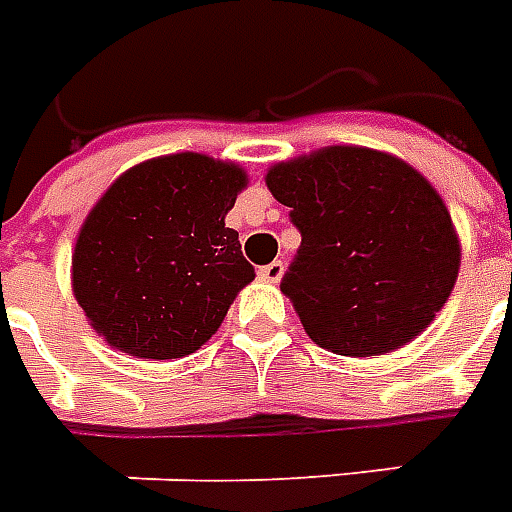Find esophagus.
Returning a JSON list of instances; mask_svg holds the SVG:
<instances>
[{
    "mask_svg": "<svg viewBox=\"0 0 512 512\" xmlns=\"http://www.w3.org/2000/svg\"><path fill=\"white\" fill-rule=\"evenodd\" d=\"M285 274V263L282 260H274V263H268V266L257 268V276L263 279V282H279Z\"/></svg>",
    "mask_w": 512,
    "mask_h": 512,
    "instance_id": "esophagus-1",
    "label": "esophagus"
}]
</instances>
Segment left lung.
<instances>
[{"label":"left lung","mask_w":512,"mask_h":512,"mask_svg":"<svg viewBox=\"0 0 512 512\" xmlns=\"http://www.w3.org/2000/svg\"><path fill=\"white\" fill-rule=\"evenodd\" d=\"M266 184L301 233L282 293L309 339L369 358L429 328L456 285L461 249L418 170L382 151L328 146L274 165Z\"/></svg>","instance_id":"left-lung-1"}]
</instances>
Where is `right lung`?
I'll use <instances>...</instances> for the list:
<instances>
[{
  "label": "right lung",
  "mask_w": 512,
  "mask_h": 512,
  "mask_svg": "<svg viewBox=\"0 0 512 512\" xmlns=\"http://www.w3.org/2000/svg\"><path fill=\"white\" fill-rule=\"evenodd\" d=\"M244 170L203 154L140 162L78 233L73 290L94 331L121 352L168 361L195 352L255 279L225 214Z\"/></svg>",
  "instance_id": "right-lung-1"
}]
</instances>
